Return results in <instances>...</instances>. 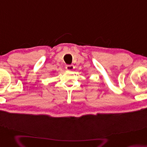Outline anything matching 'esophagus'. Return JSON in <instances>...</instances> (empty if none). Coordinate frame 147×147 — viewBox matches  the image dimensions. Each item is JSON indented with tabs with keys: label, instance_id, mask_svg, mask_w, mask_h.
<instances>
[{
	"label": "esophagus",
	"instance_id": "esophagus-1",
	"mask_svg": "<svg viewBox=\"0 0 147 147\" xmlns=\"http://www.w3.org/2000/svg\"><path fill=\"white\" fill-rule=\"evenodd\" d=\"M74 69L73 65H68L66 66V69L69 71H72Z\"/></svg>",
	"mask_w": 147,
	"mask_h": 147
}]
</instances>
